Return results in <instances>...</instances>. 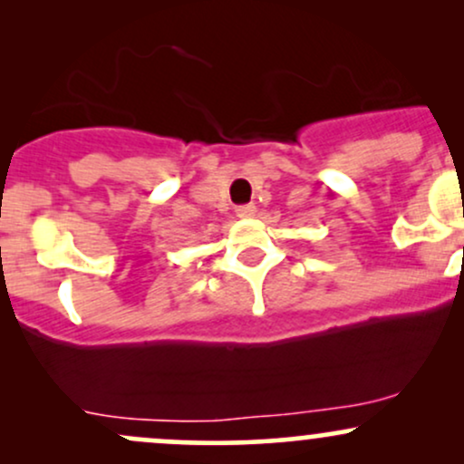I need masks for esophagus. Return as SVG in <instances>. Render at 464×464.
<instances>
[{
  "label": "esophagus",
  "mask_w": 464,
  "mask_h": 464,
  "mask_svg": "<svg viewBox=\"0 0 464 464\" xmlns=\"http://www.w3.org/2000/svg\"><path fill=\"white\" fill-rule=\"evenodd\" d=\"M236 214H237V218H244V220H246V218H253L255 214H257V207H255L253 202H250V205H239L236 209Z\"/></svg>",
  "instance_id": "1"
}]
</instances>
